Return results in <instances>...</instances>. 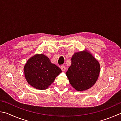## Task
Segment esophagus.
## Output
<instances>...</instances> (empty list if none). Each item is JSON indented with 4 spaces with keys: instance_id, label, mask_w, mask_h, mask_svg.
<instances>
[{
    "instance_id": "obj_1",
    "label": "esophagus",
    "mask_w": 121,
    "mask_h": 121,
    "mask_svg": "<svg viewBox=\"0 0 121 121\" xmlns=\"http://www.w3.org/2000/svg\"><path fill=\"white\" fill-rule=\"evenodd\" d=\"M61 69L62 70V71H65V67L64 66V65H61Z\"/></svg>"
}]
</instances>
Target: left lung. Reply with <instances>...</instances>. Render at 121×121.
Listing matches in <instances>:
<instances>
[{"instance_id":"left-lung-1","label":"left lung","mask_w":121,"mask_h":121,"mask_svg":"<svg viewBox=\"0 0 121 121\" xmlns=\"http://www.w3.org/2000/svg\"><path fill=\"white\" fill-rule=\"evenodd\" d=\"M100 70L99 63L85 50L74 53L66 72L70 85L77 91H86L96 83Z\"/></svg>"}]
</instances>
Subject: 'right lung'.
<instances>
[{
	"mask_svg": "<svg viewBox=\"0 0 121 121\" xmlns=\"http://www.w3.org/2000/svg\"><path fill=\"white\" fill-rule=\"evenodd\" d=\"M24 71L26 80L31 86L44 90L52 84L61 70L45 55L37 54L28 59Z\"/></svg>",
	"mask_w": 121,
	"mask_h": 121,
	"instance_id": "right-lung-1",
	"label": "right lung"
}]
</instances>
